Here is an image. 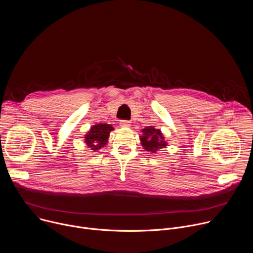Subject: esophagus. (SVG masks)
<instances>
[{"instance_id": "obj_1", "label": "esophagus", "mask_w": 253, "mask_h": 253, "mask_svg": "<svg viewBox=\"0 0 253 253\" xmlns=\"http://www.w3.org/2000/svg\"><path fill=\"white\" fill-rule=\"evenodd\" d=\"M120 126L121 127H130L131 124L129 121H126V120H121L120 121Z\"/></svg>"}]
</instances>
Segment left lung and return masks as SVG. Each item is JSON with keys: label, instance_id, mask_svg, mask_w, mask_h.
<instances>
[{"label": "left lung", "instance_id": "8db88e82", "mask_svg": "<svg viewBox=\"0 0 253 253\" xmlns=\"http://www.w3.org/2000/svg\"><path fill=\"white\" fill-rule=\"evenodd\" d=\"M140 135L141 145L146 151L156 153L167 146V141L160 129H156L154 126H147L141 130Z\"/></svg>", "mask_w": 253, "mask_h": 253}]
</instances>
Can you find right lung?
I'll list each match as a JSON object with an SVG mask.
<instances>
[{"mask_svg":"<svg viewBox=\"0 0 253 253\" xmlns=\"http://www.w3.org/2000/svg\"><path fill=\"white\" fill-rule=\"evenodd\" d=\"M113 130L114 128L110 124L99 123L93 125L85 135L84 141L87 144V146L93 150V152H96L108 143L110 132Z\"/></svg>","mask_w":253,"mask_h":253,"instance_id":"1","label":"right lung"}]
</instances>
